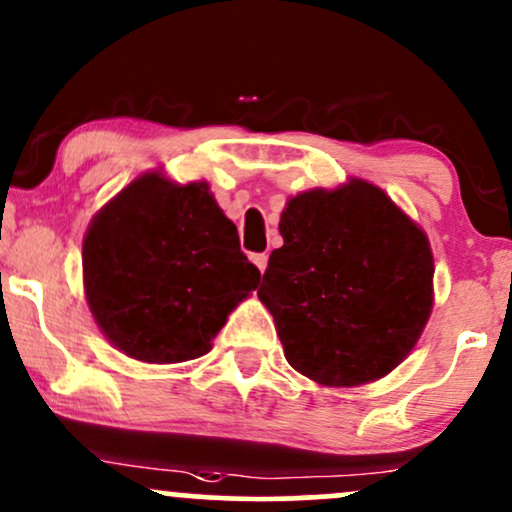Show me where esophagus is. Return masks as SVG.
Masks as SVG:
<instances>
[{
	"label": "esophagus",
	"instance_id": "obj_1",
	"mask_svg": "<svg viewBox=\"0 0 512 512\" xmlns=\"http://www.w3.org/2000/svg\"><path fill=\"white\" fill-rule=\"evenodd\" d=\"M267 260H269V257L264 255V252H262V255H252V262H255V267L260 269L262 274H264V269H267Z\"/></svg>",
	"mask_w": 512,
	"mask_h": 512
}]
</instances>
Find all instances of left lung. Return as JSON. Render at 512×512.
<instances>
[{
  "mask_svg": "<svg viewBox=\"0 0 512 512\" xmlns=\"http://www.w3.org/2000/svg\"><path fill=\"white\" fill-rule=\"evenodd\" d=\"M284 245L257 289L286 361L322 387L385 378L411 354L433 310L424 228L373 182L301 192L281 211Z\"/></svg>",
  "mask_w": 512,
  "mask_h": 512,
  "instance_id": "obj_1",
  "label": "left lung"
}]
</instances>
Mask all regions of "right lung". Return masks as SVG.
Segmentation results:
<instances>
[{
    "label": "right lung",
    "mask_w": 512,
    "mask_h": 512,
    "mask_svg": "<svg viewBox=\"0 0 512 512\" xmlns=\"http://www.w3.org/2000/svg\"><path fill=\"white\" fill-rule=\"evenodd\" d=\"M84 293L117 351L142 363L204 356L228 315L260 284L236 223L209 185L139 175L86 228Z\"/></svg>",
    "instance_id": "right-lung-1"
}]
</instances>
